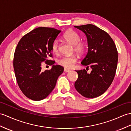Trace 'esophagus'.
<instances>
[{
    "instance_id": "1",
    "label": "esophagus",
    "mask_w": 131,
    "mask_h": 131,
    "mask_svg": "<svg viewBox=\"0 0 131 131\" xmlns=\"http://www.w3.org/2000/svg\"><path fill=\"white\" fill-rule=\"evenodd\" d=\"M70 71V70L68 69H66V68L64 69V71L65 72H69Z\"/></svg>"
}]
</instances>
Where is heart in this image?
Here are the masks:
<instances>
[{
	"mask_svg": "<svg viewBox=\"0 0 131 131\" xmlns=\"http://www.w3.org/2000/svg\"><path fill=\"white\" fill-rule=\"evenodd\" d=\"M63 37L66 41L73 45L74 50L79 54H83L86 50L87 45L84 41H80V36L73 30L67 31L63 35ZM52 51L54 53H57L59 51V41L57 39L54 40L51 46ZM78 57L73 54L71 56H63L58 60V63L66 68H72L77 62Z\"/></svg>",
	"mask_w": 131,
	"mask_h": 131,
	"instance_id": "heart-1",
	"label": "heart"
}]
</instances>
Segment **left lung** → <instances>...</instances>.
Segmentation results:
<instances>
[{
	"instance_id": "1",
	"label": "left lung",
	"mask_w": 131,
	"mask_h": 131,
	"mask_svg": "<svg viewBox=\"0 0 131 131\" xmlns=\"http://www.w3.org/2000/svg\"><path fill=\"white\" fill-rule=\"evenodd\" d=\"M86 35L88 51L81 64L90 66V74L85 69L76 70L78 78L76 90L81 95L94 98L104 93L110 86L116 72L118 52L113 39L108 33L93 24L74 26Z\"/></svg>"
}]
</instances>
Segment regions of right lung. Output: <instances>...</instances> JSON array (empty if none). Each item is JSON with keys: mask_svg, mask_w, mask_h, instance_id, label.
Masks as SVG:
<instances>
[{"mask_svg": "<svg viewBox=\"0 0 131 131\" xmlns=\"http://www.w3.org/2000/svg\"><path fill=\"white\" fill-rule=\"evenodd\" d=\"M61 32L53 28L38 27L20 39L15 50L13 67L18 86L27 98L38 101L46 98L56 86L64 68L57 65L52 57L51 46ZM45 61L51 69L41 70Z\"/></svg>", "mask_w": 131, "mask_h": 131, "instance_id": "right-lung-1", "label": "right lung"}]
</instances>
